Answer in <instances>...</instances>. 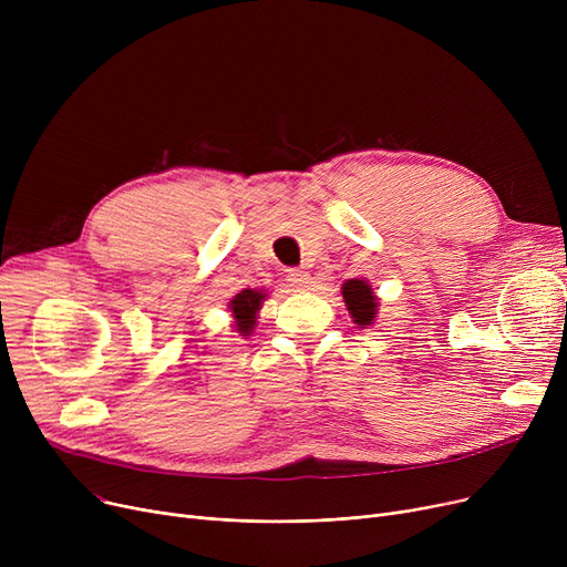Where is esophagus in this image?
Segmentation results:
<instances>
[{
	"label": "esophagus",
	"mask_w": 567,
	"mask_h": 567,
	"mask_svg": "<svg viewBox=\"0 0 567 567\" xmlns=\"http://www.w3.org/2000/svg\"><path fill=\"white\" fill-rule=\"evenodd\" d=\"M289 282H291V287L306 291L310 287V274L308 271H299V268H296V271L289 274Z\"/></svg>",
	"instance_id": "esophagus-1"
}]
</instances>
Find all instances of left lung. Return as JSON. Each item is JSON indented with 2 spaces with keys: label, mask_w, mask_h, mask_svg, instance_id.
Here are the masks:
<instances>
[{
  "label": "left lung",
  "mask_w": 567,
  "mask_h": 567,
  "mask_svg": "<svg viewBox=\"0 0 567 567\" xmlns=\"http://www.w3.org/2000/svg\"><path fill=\"white\" fill-rule=\"evenodd\" d=\"M342 299H344V306H347L353 323H359L361 329H368V326L374 323L377 310H379V299L368 280H363V278L347 280L342 285Z\"/></svg>",
  "instance_id": "left-lung-1"
}]
</instances>
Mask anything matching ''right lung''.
<instances>
[{"label":"right lung","instance_id":"obj_1","mask_svg":"<svg viewBox=\"0 0 567 567\" xmlns=\"http://www.w3.org/2000/svg\"><path fill=\"white\" fill-rule=\"evenodd\" d=\"M266 296H268L266 289H244L229 301V312L234 319L231 326L238 336H244V338L252 336Z\"/></svg>","mask_w":567,"mask_h":567}]
</instances>
